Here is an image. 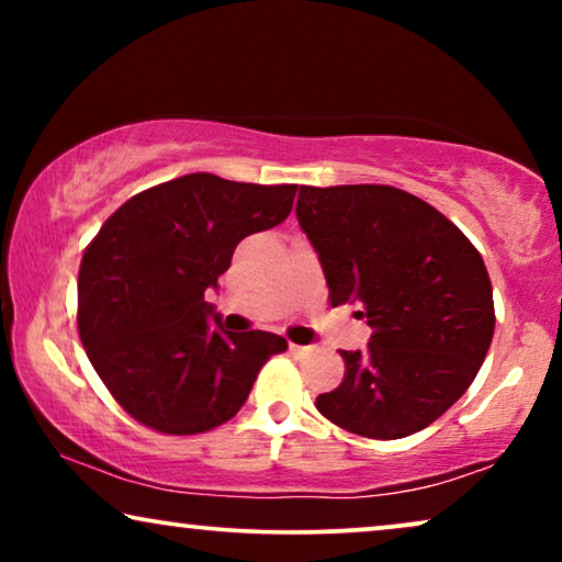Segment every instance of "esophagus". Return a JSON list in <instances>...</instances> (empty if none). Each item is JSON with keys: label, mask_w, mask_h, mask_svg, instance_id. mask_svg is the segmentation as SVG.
<instances>
[{"label": "esophagus", "mask_w": 562, "mask_h": 562, "mask_svg": "<svg viewBox=\"0 0 562 562\" xmlns=\"http://www.w3.org/2000/svg\"><path fill=\"white\" fill-rule=\"evenodd\" d=\"M289 352H291V356H294V358H306V356H312V348H304V345H294V342H291V345H289Z\"/></svg>", "instance_id": "esophagus-1"}]
</instances>
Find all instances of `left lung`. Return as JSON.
I'll list each match as a JSON object with an SVG mask.
<instances>
[{"label": "left lung", "mask_w": 562, "mask_h": 562, "mask_svg": "<svg viewBox=\"0 0 562 562\" xmlns=\"http://www.w3.org/2000/svg\"><path fill=\"white\" fill-rule=\"evenodd\" d=\"M296 217L329 304H358L373 329L366 350L340 352L345 379L317 396L319 414L373 440L432 425L471 386L494 337L481 252L432 204L383 183L302 187Z\"/></svg>", "instance_id": "8db88e82"}]
</instances>
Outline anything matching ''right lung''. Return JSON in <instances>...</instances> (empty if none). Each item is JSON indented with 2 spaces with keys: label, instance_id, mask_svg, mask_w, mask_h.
<instances>
[{
  "label": "right lung",
  "instance_id": "add662e5",
  "mask_svg": "<svg viewBox=\"0 0 562 562\" xmlns=\"http://www.w3.org/2000/svg\"><path fill=\"white\" fill-rule=\"evenodd\" d=\"M296 183L260 187L187 173L127 199L83 252L79 335L87 356L140 425L199 435L233 419L286 340L225 333L206 289L243 237L289 217Z\"/></svg>",
  "mask_w": 562,
  "mask_h": 562
}]
</instances>
